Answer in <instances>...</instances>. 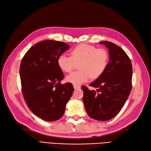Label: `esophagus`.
<instances>
[{"instance_id": "obj_1", "label": "esophagus", "mask_w": 151, "mask_h": 151, "mask_svg": "<svg viewBox=\"0 0 151 151\" xmlns=\"http://www.w3.org/2000/svg\"><path fill=\"white\" fill-rule=\"evenodd\" d=\"M73 87H74V89H78L80 88V86H78V85H75V84H74L73 85Z\"/></svg>"}]
</instances>
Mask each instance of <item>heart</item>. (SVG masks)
<instances>
[{
  "label": "heart",
  "mask_w": 151,
  "mask_h": 151,
  "mask_svg": "<svg viewBox=\"0 0 151 151\" xmlns=\"http://www.w3.org/2000/svg\"><path fill=\"white\" fill-rule=\"evenodd\" d=\"M71 57L60 55L57 64L62 71L70 72L79 64L80 71L73 72L66 77L67 82L80 85L88 81L92 77L97 78L106 70L109 60V54L104 48H96L92 45L82 44L71 51Z\"/></svg>",
  "instance_id": "obj_1"
}]
</instances>
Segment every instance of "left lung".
Instances as JSON below:
<instances>
[{
	"label": "left lung",
	"mask_w": 151,
	"mask_h": 151,
	"mask_svg": "<svg viewBox=\"0 0 151 151\" xmlns=\"http://www.w3.org/2000/svg\"><path fill=\"white\" fill-rule=\"evenodd\" d=\"M108 48L109 61L104 73L89 84L98 88L82 86L83 101L87 113L99 121L111 120L123 107L132 88V68L126 52L111 42H100Z\"/></svg>",
	"instance_id": "left-lung-1"
}]
</instances>
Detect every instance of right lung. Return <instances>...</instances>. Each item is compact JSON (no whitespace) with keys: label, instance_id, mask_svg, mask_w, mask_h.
I'll list each match as a JSON object with an SVG mask.
<instances>
[{"label":"right lung","instance_id":"obj_1","mask_svg":"<svg viewBox=\"0 0 151 151\" xmlns=\"http://www.w3.org/2000/svg\"><path fill=\"white\" fill-rule=\"evenodd\" d=\"M69 49L62 42L47 40L34 45L21 61L20 76L24 100L34 114L47 122L64 115L74 88L61 84L64 74L57 64L60 55Z\"/></svg>","mask_w":151,"mask_h":151}]
</instances>
